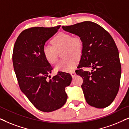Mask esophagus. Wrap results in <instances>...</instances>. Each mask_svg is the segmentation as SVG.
Returning a JSON list of instances; mask_svg holds the SVG:
<instances>
[{
  "mask_svg": "<svg viewBox=\"0 0 129 129\" xmlns=\"http://www.w3.org/2000/svg\"><path fill=\"white\" fill-rule=\"evenodd\" d=\"M71 75L72 77L74 78V77L75 75H76V73H75V71H73V72H71Z\"/></svg>",
  "mask_w": 129,
  "mask_h": 129,
  "instance_id": "1",
  "label": "esophagus"
}]
</instances>
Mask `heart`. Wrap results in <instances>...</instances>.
<instances>
[{
    "mask_svg": "<svg viewBox=\"0 0 129 129\" xmlns=\"http://www.w3.org/2000/svg\"><path fill=\"white\" fill-rule=\"evenodd\" d=\"M51 44L52 46L45 45L43 47V54L46 60L51 64L55 63L58 52L63 49L62 56L65 58L56 64L55 69L66 72L73 71L83 51V42L80 37H72L71 34L61 32L54 37Z\"/></svg>",
    "mask_w": 129,
    "mask_h": 129,
    "instance_id": "1",
    "label": "heart"
}]
</instances>
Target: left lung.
Returning <instances> with one entry per match:
<instances>
[{
	"instance_id": "1",
	"label": "left lung",
	"mask_w": 129,
	"mask_h": 129,
	"mask_svg": "<svg viewBox=\"0 0 129 129\" xmlns=\"http://www.w3.org/2000/svg\"><path fill=\"white\" fill-rule=\"evenodd\" d=\"M62 27L79 36L83 42V51L75 73L83 80L81 87L87 103L99 109L108 107L117 94L121 73L114 39L103 27L92 22ZM83 67L93 70L90 73L84 71L81 68Z\"/></svg>"
}]
</instances>
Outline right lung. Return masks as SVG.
I'll return each mask as SVG.
<instances>
[{"label": "right lung", "instance_id": "right-lung-1", "mask_svg": "<svg viewBox=\"0 0 129 129\" xmlns=\"http://www.w3.org/2000/svg\"><path fill=\"white\" fill-rule=\"evenodd\" d=\"M60 26L25 29L13 47V68L20 90L37 109L44 112L55 111L64 105L67 99L65 89L72 80L69 73L61 71L47 79L53 68L44 57L43 47Z\"/></svg>", "mask_w": 129, "mask_h": 129}]
</instances>
